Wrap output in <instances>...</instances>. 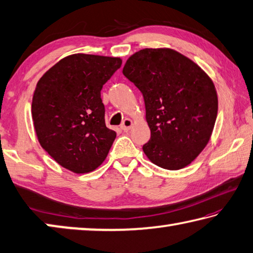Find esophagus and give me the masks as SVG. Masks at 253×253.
Here are the masks:
<instances>
[{
  "instance_id": "esophagus-1",
  "label": "esophagus",
  "mask_w": 253,
  "mask_h": 253,
  "mask_svg": "<svg viewBox=\"0 0 253 253\" xmlns=\"http://www.w3.org/2000/svg\"><path fill=\"white\" fill-rule=\"evenodd\" d=\"M132 125H134V122H132L131 119H129V118H126L125 121L123 122L121 128L123 130H129Z\"/></svg>"
}]
</instances>
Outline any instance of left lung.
Returning <instances> with one entry per match:
<instances>
[{
    "label": "left lung",
    "mask_w": 253,
    "mask_h": 253,
    "mask_svg": "<svg viewBox=\"0 0 253 253\" xmlns=\"http://www.w3.org/2000/svg\"><path fill=\"white\" fill-rule=\"evenodd\" d=\"M123 74L143 93L151 139L145 155L162 169L190 165L211 138L217 115L212 79L190 58L169 48L130 55Z\"/></svg>",
    "instance_id": "1"
}]
</instances>
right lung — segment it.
Returning <instances> with one entry per match:
<instances>
[{
    "mask_svg": "<svg viewBox=\"0 0 253 253\" xmlns=\"http://www.w3.org/2000/svg\"><path fill=\"white\" fill-rule=\"evenodd\" d=\"M122 62L118 57L71 54L38 81L34 130L41 147L62 168L84 174L106 160L116 131L106 127L100 91Z\"/></svg>",
    "mask_w": 253,
    "mask_h": 253,
    "instance_id": "right-lung-1",
    "label": "right lung"
}]
</instances>
